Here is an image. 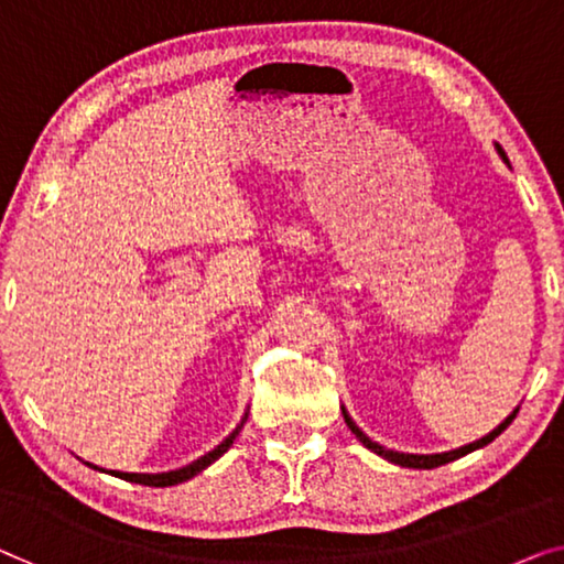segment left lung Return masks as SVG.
Masks as SVG:
<instances>
[{
    "label": "left lung",
    "instance_id": "obj_1",
    "mask_svg": "<svg viewBox=\"0 0 564 564\" xmlns=\"http://www.w3.org/2000/svg\"><path fill=\"white\" fill-rule=\"evenodd\" d=\"M499 154H501L503 162H507V154H503L501 147H499ZM341 413H344V420H347L349 431L357 435L359 443H362L365 448L375 451L377 456H382L384 460H390V464L408 466V468H438V466H443V464H451V460H456V458H460V456H466V453H470V451H476V448H484L486 443H491L494 438H497V435H501L503 431H507L509 423H511V420L517 417L519 410H514V413H511L507 420H503V423L497 427V431H491L489 435H486V438L476 441V443H468V445H464V448H456V451H448V453H433V456H415V453H398V451H388V448H384V445L375 443V441H369L367 435H365L362 431H359V427H357L355 423H351V417L347 415V410L341 408Z\"/></svg>",
    "mask_w": 564,
    "mask_h": 564
}]
</instances>
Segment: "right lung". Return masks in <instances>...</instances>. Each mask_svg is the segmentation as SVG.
<instances>
[{
  "instance_id": "obj_1",
  "label": "right lung",
  "mask_w": 564,
  "mask_h": 564,
  "mask_svg": "<svg viewBox=\"0 0 564 564\" xmlns=\"http://www.w3.org/2000/svg\"><path fill=\"white\" fill-rule=\"evenodd\" d=\"M248 420V415L242 417V423H246ZM242 423L235 427V431L228 435V438H225L220 445H217L215 451H209V453H205V456L202 458H197L195 464H189V466H184V468H180V470H170V474H121V470H111L113 476H119V478H126V481H133V484H141V486H174V484H182V481H187V478H192V476H197L202 468H207L209 464H215L217 458L223 456L225 451L230 448L232 445V441L238 438V433H240V427H242ZM88 466H94V464H88ZM96 468V466H94Z\"/></svg>"
}]
</instances>
